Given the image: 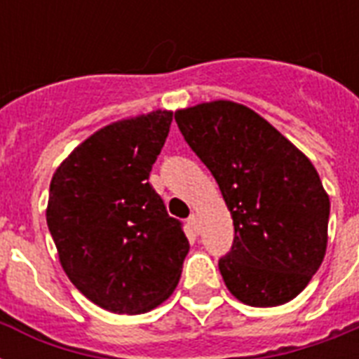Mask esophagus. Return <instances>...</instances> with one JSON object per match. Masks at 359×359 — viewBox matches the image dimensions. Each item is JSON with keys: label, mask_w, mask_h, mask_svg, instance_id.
I'll use <instances>...</instances> for the list:
<instances>
[{"label": "esophagus", "mask_w": 359, "mask_h": 359, "mask_svg": "<svg viewBox=\"0 0 359 359\" xmlns=\"http://www.w3.org/2000/svg\"><path fill=\"white\" fill-rule=\"evenodd\" d=\"M188 225H190L191 229L199 231V218H197V214H190V218H188Z\"/></svg>", "instance_id": "34e87169"}]
</instances>
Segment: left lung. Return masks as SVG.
I'll list each match as a JSON object with an SVG mask.
<instances>
[{
  "label": "left lung",
  "mask_w": 359,
  "mask_h": 359,
  "mask_svg": "<svg viewBox=\"0 0 359 359\" xmlns=\"http://www.w3.org/2000/svg\"><path fill=\"white\" fill-rule=\"evenodd\" d=\"M175 121L233 216L235 240L218 262L231 294L253 307L296 298L328 242L330 199L317 169L242 104H199L177 111Z\"/></svg>",
  "instance_id": "8db88e82"
}]
</instances>
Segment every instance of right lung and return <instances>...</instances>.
Masks as SVG:
<instances>
[{
  "label": "right lung",
  "instance_id": "add662e5",
  "mask_svg": "<svg viewBox=\"0 0 359 359\" xmlns=\"http://www.w3.org/2000/svg\"><path fill=\"white\" fill-rule=\"evenodd\" d=\"M171 111L104 126L53 173L46 222L59 261L81 294L140 315L175 290L190 244L149 184Z\"/></svg>",
  "mask_w": 359,
  "mask_h": 359
}]
</instances>
